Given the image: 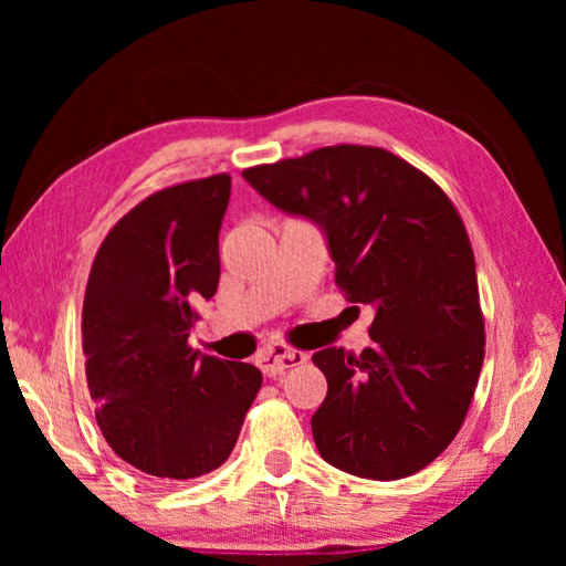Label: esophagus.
Here are the masks:
<instances>
[{"instance_id":"esophagus-1","label":"esophagus","mask_w":566,"mask_h":566,"mask_svg":"<svg viewBox=\"0 0 566 566\" xmlns=\"http://www.w3.org/2000/svg\"><path fill=\"white\" fill-rule=\"evenodd\" d=\"M306 354L284 347V344H272V347H264L256 354V367H260L264 375H282L284 369H292L296 364H304Z\"/></svg>"}]
</instances>
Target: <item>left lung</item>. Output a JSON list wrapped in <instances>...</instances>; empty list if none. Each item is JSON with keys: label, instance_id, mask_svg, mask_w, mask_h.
I'll list each match as a JSON object with an SVG mask.
<instances>
[{"label": "left lung", "instance_id": "1", "mask_svg": "<svg viewBox=\"0 0 566 566\" xmlns=\"http://www.w3.org/2000/svg\"><path fill=\"white\" fill-rule=\"evenodd\" d=\"M242 177L280 212L317 224L349 302L375 306L359 357L312 354L327 377L312 417L324 462L379 482L424 469L457 437L484 361L474 254L457 209L379 147H324Z\"/></svg>", "mask_w": 566, "mask_h": 566}]
</instances>
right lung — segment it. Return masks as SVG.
<instances>
[{
    "mask_svg": "<svg viewBox=\"0 0 566 566\" xmlns=\"http://www.w3.org/2000/svg\"><path fill=\"white\" fill-rule=\"evenodd\" d=\"M232 177L187 181L132 209L92 264L82 347L94 415L124 462L159 479L222 467L262 371L191 349L197 306L219 282Z\"/></svg>",
    "mask_w": 566,
    "mask_h": 566,
    "instance_id": "add662e5",
    "label": "right lung"
}]
</instances>
